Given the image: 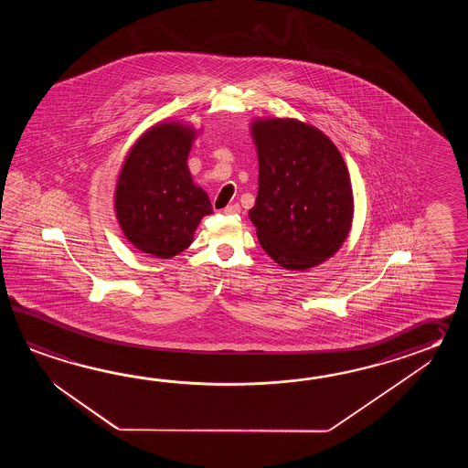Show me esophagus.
Masks as SVG:
<instances>
[{"mask_svg": "<svg viewBox=\"0 0 468 468\" xmlns=\"http://www.w3.org/2000/svg\"><path fill=\"white\" fill-rule=\"evenodd\" d=\"M222 212H224L226 216H234V214H239V212H240V206H239V204H230L228 207H224Z\"/></svg>", "mask_w": 468, "mask_h": 468, "instance_id": "esophagus-1", "label": "esophagus"}]
</instances>
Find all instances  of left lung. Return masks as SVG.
I'll list each match as a JSON object with an SVG mask.
<instances>
[{
	"instance_id": "8db88e82",
	"label": "left lung",
	"mask_w": 468,
	"mask_h": 468,
	"mask_svg": "<svg viewBox=\"0 0 468 468\" xmlns=\"http://www.w3.org/2000/svg\"><path fill=\"white\" fill-rule=\"evenodd\" d=\"M259 190L249 218L261 248L279 266L306 271L348 236L353 190L346 164L318 129L291 119L252 123Z\"/></svg>"
}]
</instances>
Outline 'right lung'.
Returning a JSON list of instances; mask_svg holds the SVG:
<instances>
[{
  "mask_svg": "<svg viewBox=\"0 0 468 468\" xmlns=\"http://www.w3.org/2000/svg\"><path fill=\"white\" fill-rule=\"evenodd\" d=\"M194 132L160 123L130 150L115 190V212L130 242L157 258L187 249L200 219L212 212L209 197L192 184L187 157Z\"/></svg>",
  "mask_w": 468,
  "mask_h": 468,
  "instance_id": "1",
  "label": "right lung"
}]
</instances>
